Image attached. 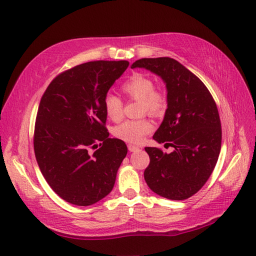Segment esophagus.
<instances>
[{"instance_id":"obj_1","label":"esophagus","mask_w":256,"mask_h":256,"mask_svg":"<svg viewBox=\"0 0 256 256\" xmlns=\"http://www.w3.org/2000/svg\"><path fill=\"white\" fill-rule=\"evenodd\" d=\"M128 150L130 152H135V150H140L138 146H135V145H132V144H128Z\"/></svg>"}]
</instances>
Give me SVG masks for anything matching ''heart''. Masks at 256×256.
Listing matches in <instances>:
<instances>
[{
  "mask_svg": "<svg viewBox=\"0 0 256 256\" xmlns=\"http://www.w3.org/2000/svg\"><path fill=\"white\" fill-rule=\"evenodd\" d=\"M122 91L128 98L140 101V113H148L150 116H160L164 114L167 101L165 96L155 90L153 80L143 74H136L122 86ZM104 111L112 121H118L122 118L123 103L120 98L108 94L104 98ZM153 125L146 118L128 120L114 128L113 134L120 140L128 143H138L146 134H148Z\"/></svg>",
  "mask_w": 256,
  "mask_h": 256,
  "instance_id": "1",
  "label": "heart"
}]
</instances>
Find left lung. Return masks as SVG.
<instances>
[{
  "mask_svg": "<svg viewBox=\"0 0 256 256\" xmlns=\"http://www.w3.org/2000/svg\"><path fill=\"white\" fill-rule=\"evenodd\" d=\"M131 68L157 74L167 90L165 116L153 138L174 150L167 154L145 148L150 160L145 182L160 197H192L209 179L221 150V122L214 98L197 76L172 58H143Z\"/></svg>",
  "mask_w": 256,
  "mask_h": 256,
  "instance_id": "1",
  "label": "left lung"
}]
</instances>
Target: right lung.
Masks as SVG:
<instances>
[{"mask_svg": "<svg viewBox=\"0 0 256 256\" xmlns=\"http://www.w3.org/2000/svg\"><path fill=\"white\" fill-rule=\"evenodd\" d=\"M128 62H89L66 70L47 86L34 133L37 164L59 197L91 206L111 192L128 154L123 140L110 138L104 98ZM102 148L91 156L88 148Z\"/></svg>", "mask_w": 256, "mask_h": 256, "instance_id": "add662e5", "label": "right lung"}]
</instances>
